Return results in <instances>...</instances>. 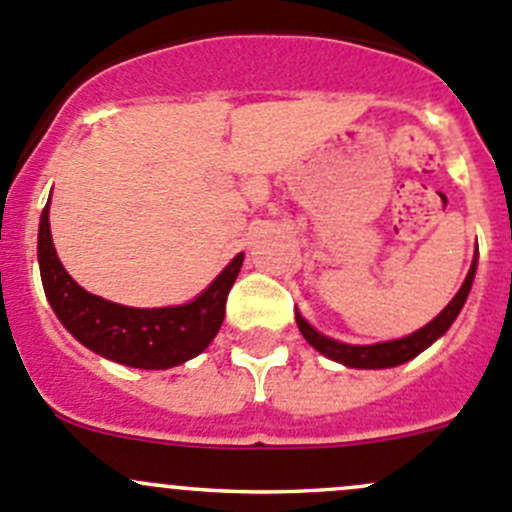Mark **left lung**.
<instances>
[{
    "label": "left lung",
    "instance_id": "obj_1",
    "mask_svg": "<svg viewBox=\"0 0 512 512\" xmlns=\"http://www.w3.org/2000/svg\"><path fill=\"white\" fill-rule=\"evenodd\" d=\"M475 267H478V252H475V260L470 265L468 277H465L463 287L458 290V295L448 302L443 312H440L435 320H430L428 325L420 327L418 332L408 337H400V340H390V342H377V345H347V342H337L332 337L320 335L300 312H295L297 327H300L302 337L315 347L317 352H322L330 360L342 362L347 367H362V370H380V367H395L403 365V362L413 360L418 357L425 347L433 345L438 337H443L448 332V327L453 325L455 317L460 315L463 310L465 300H468V292L473 287V277H475Z\"/></svg>",
    "mask_w": 512,
    "mask_h": 512
}]
</instances>
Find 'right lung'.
<instances>
[{
	"label": "right lung",
	"instance_id": "1",
	"mask_svg": "<svg viewBox=\"0 0 512 512\" xmlns=\"http://www.w3.org/2000/svg\"><path fill=\"white\" fill-rule=\"evenodd\" d=\"M44 295L64 327L97 355L140 370H167L200 355L225 320V302L245 255H237L210 287L187 305L124 307L92 295L69 277L49 232V202L37 240Z\"/></svg>",
	"mask_w": 512,
	"mask_h": 512
}]
</instances>
